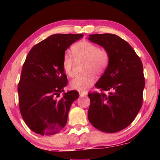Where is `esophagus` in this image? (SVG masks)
<instances>
[{
    "instance_id": "obj_1",
    "label": "esophagus",
    "mask_w": 160,
    "mask_h": 160,
    "mask_svg": "<svg viewBox=\"0 0 160 160\" xmlns=\"http://www.w3.org/2000/svg\"><path fill=\"white\" fill-rule=\"evenodd\" d=\"M79 94L80 96H87V93L85 92H81V91H79Z\"/></svg>"
}]
</instances>
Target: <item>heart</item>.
I'll list each match as a JSON object with an SVG mask.
<instances>
[{
  "instance_id": "obj_1",
  "label": "heart",
  "mask_w": 160,
  "mask_h": 160,
  "mask_svg": "<svg viewBox=\"0 0 160 160\" xmlns=\"http://www.w3.org/2000/svg\"><path fill=\"white\" fill-rule=\"evenodd\" d=\"M73 56L76 62L85 61L83 74L75 76L70 82L71 89L84 92L93 85L95 75L102 73L108 64L109 54L106 49H100L95 44L88 41L77 42L71 48ZM75 60L71 54L65 53L62 58V68L68 76H72Z\"/></svg>"
}]
</instances>
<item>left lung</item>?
Listing matches in <instances>:
<instances>
[{"instance_id":"obj_1","label":"left lung","mask_w":160,"mask_h":160,"mask_svg":"<svg viewBox=\"0 0 160 160\" xmlns=\"http://www.w3.org/2000/svg\"><path fill=\"white\" fill-rule=\"evenodd\" d=\"M91 42L109 54L108 66L95 87L104 93H91L88 118L95 128L116 132L127 127L140 111L145 80L140 58L129 44L111 33L91 34Z\"/></svg>"}]
</instances>
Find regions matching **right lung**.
Masks as SVG:
<instances>
[{
    "label": "right lung",
    "instance_id": "1",
    "mask_svg": "<svg viewBox=\"0 0 160 160\" xmlns=\"http://www.w3.org/2000/svg\"><path fill=\"white\" fill-rule=\"evenodd\" d=\"M82 36L52 35L33 46L26 58L18 87L19 107L24 121L36 133L56 134L67 124L71 104L79 93L73 90L60 96L67 84L62 58Z\"/></svg>",
    "mask_w": 160,
    "mask_h": 160
}]
</instances>
